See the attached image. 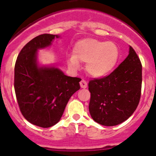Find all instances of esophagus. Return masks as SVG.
I'll use <instances>...</instances> for the list:
<instances>
[{"mask_svg":"<svg viewBox=\"0 0 156 156\" xmlns=\"http://www.w3.org/2000/svg\"><path fill=\"white\" fill-rule=\"evenodd\" d=\"M80 86L82 88H86L87 87V83L85 80L82 79L81 81H80Z\"/></svg>","mask_w":156,"mask_h":156,"instance_id":"1","label":"esophagus"}]
</instances>
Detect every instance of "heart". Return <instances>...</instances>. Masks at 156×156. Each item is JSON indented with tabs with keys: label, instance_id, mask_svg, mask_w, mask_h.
I'll list each match as a JSON object with an SVG mask.
<instances>
[{
	"label": "heart",
	"instance_id": "obj_1",
	"mask_svg": "<svg viewBox=\"0 0 156 156\" xmlns=\"http://www.w3.org/2000/svg\"><path fill=\"white\" fill-rule=\"evenodd\" d=\"M119 59V49L112 41L94 38L79 41L73 48V56L68 59L72 68L77 69L79 62H86V71L94 77L100 78L113 70Z\"/></svg>",
	"mask_w": 156,
	"mask_h": 156
}]
</instances>
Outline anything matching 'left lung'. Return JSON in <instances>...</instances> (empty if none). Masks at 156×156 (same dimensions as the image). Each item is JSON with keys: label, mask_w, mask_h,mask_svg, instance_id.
Listing matches in <instances>:
<instances>
[{"label": "left lung", "mask_w": 156, "mask_h": 156, "mask_svg": "<svg viewBox=\"0 0 156 156\" xmlns=\"http://www.w3.org/2000/svg\"><path fill=\"white\" fill-rule=\"evenodd\" d=\"M89 112L104 126L126 121L139 104L142 87V64L132 47L126 59L108 75L90 80Z\"/></svg>", "instance_id": "8db88e82"}]
</instances>
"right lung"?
Segmentation results:
<instances>
[{"label": "right lung", "instance_id": "add662e5", "mask_svg": "<svg viewBox=\"0 0 156 156\" xmlns=\"http://www.w3.org/2000/svg\"><path fill=\"white\" fill-rule=\"evenodd\" d=\"M57 34L37 36L22 49L14 68V89L20 112L32 125L50 127L62 117L72 94L80 89L81 78L66 75L56 67H39L38 49L51 44Z\"/></svg>", "mask_w": 156, "mask_h": 156}]
</instances>
